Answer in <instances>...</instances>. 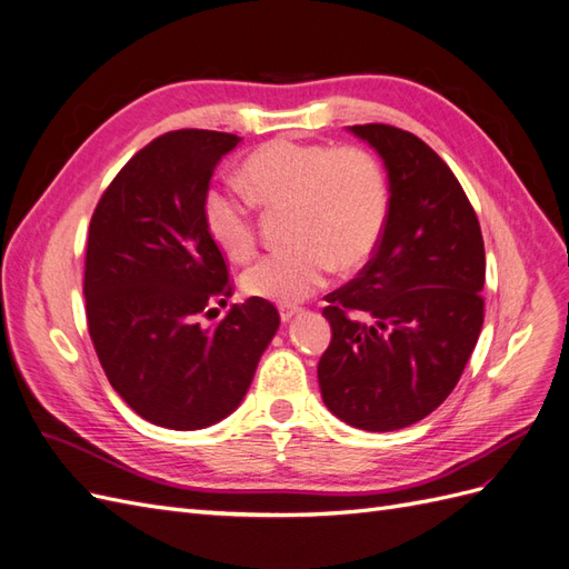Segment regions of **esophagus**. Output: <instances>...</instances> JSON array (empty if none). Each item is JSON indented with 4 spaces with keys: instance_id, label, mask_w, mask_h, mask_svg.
Wrapping results in <instances>:
<instances>
[{
    "instance_id": "1",
    "label": "esophagus",
    "mask_w": 569,
    "mask_h": 569,
    "mask_svg": "<svg viewBox=\"0 0 569 569\" xmlns=\"http://www.w3.org/2000/svg\"><path fill=\"white\" fill-rule=\"evenodd\" d=\"M299 313V308L297 306H280V318H282V322H287V320H291Z\"/></svg>"
}]
</instances>
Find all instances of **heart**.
<instances>
[{"label":"heart","mask_w":569,"mask_h":569,"mask_svg":"<svg viewBox=\"0 0 569 569\" xmlns=\"http://www.w3.org/2000/svg\"><path fill=\"white\" fill-rule=\"evenodd\" d=\"M247 194L266 206H287V239L244 270L249 297L297 303L322 284L325 272H349L372 253L387 218L385 170L360 147H327L278 137L242 163ZM203 228L234 261L256 247L251 206L230 189L211 184L201 197Z\"/></svg>","instance_id":"heart-1"}]
</instances>
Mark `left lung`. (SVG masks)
I'll return each instance as SVG.
<instances>
[{
	"label": "left lung",
	"instance_id": "1",
	"mask_svg": "<svg viewBox=\"0 0 569 569\" xmlns=\"http://www.w3.org/2000/svg\"><path fill=\"white\" fill-rule=\"evenodd\" d=\"M351 132L385 159L389 211L370 261L322 308L332 341L318 363L339 420L393 432L437 410L468 366L485 322V239L453 170L408 130Z\"/></svg>",
	"mask_w": 569,
	"mask_h": 569
}]
</instances>
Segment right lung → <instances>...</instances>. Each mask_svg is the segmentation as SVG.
Listing matches in <instances>:
<instances>
[{"label": "right lung", "mask_w": 569, "mask_h": 569, "mask_svg": "<svg viewBox=\"0 0 569 569\" xmlns=\"http://www.w3.org/2000/svg\"><path fill=\"white\" fill-rule=\"evenodd\" d=\"M242 137L166 132L118 170L90 220L84 313L101 368L137 416L201 429L244 399L280 327L266 299L234 303L222 251L203 228L201 197Z\"/></svg>", "instance_id": "add662e5"}]
</instances>
